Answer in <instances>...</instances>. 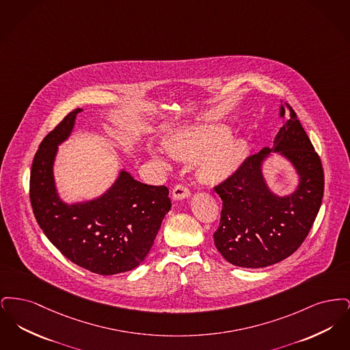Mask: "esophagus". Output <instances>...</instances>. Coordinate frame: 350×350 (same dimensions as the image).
Wrapping results in <instances>:
<instances>
[{"mask_svg":"<svg viewBox=\"0 0 350 350\" xmlns=\"http://www.w3.org/2000/svg\"><path fill=\"white\" fill-rule=\"evenodd\" d=\"M190 194H191V193H190V189H189L186 185H183V183L176 185L174 189H173V193H172L173 200H176L187 198V197H190Z\"/></svg>","mask_w":350,"mask_h":350,"instance_id":"34e87169","label":"esophagus"}]
</instances>
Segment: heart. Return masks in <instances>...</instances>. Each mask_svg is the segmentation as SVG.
I'll return each instance as SVG.
<instances>
[{
	"label": "heart",
	"instance_id": "b5f03b06",
	"mask_svg": "<svg viewBox=\"0 0 350 350\" xmlns=\"http://www.w3.org/2000/svg\"><path fill=\"white\" fill-rule=\"evenodd\" d=\"M231 131L223 126L194 130L174 136L167 148L178 159L200 160V177L206 181H217L227 177L239 165L244 156L245 144L240 140L228 142ZM150 153L169 167L167 152L150 148Z\"/></svg>",
	"mask_w": 350,
	"mask_h": 350
}]
</instances>
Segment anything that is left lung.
Segmentation results:
<instances>
[{
  "label": "left lung",
  "instance_id": "left-lung-1",
  "mask_svg": "<svg viewBox=\"0 0 350 350\" xmlns=\"http://www.w3.org/2000/svg\"><path fill=\"white\" fill-rule=\"evenodd\" d=\"M286 117L274 148L248 156L230 177L214 186L223 202L215 247L232 265L265 267L299 248L317 219L324 194L321 160L293 107L281 105ZM271 151L288 158L300 174L299 189L287 198L273 195L262 177V161Z\"/></svg>",
  "mask_w": 350,
  "mask_h": 350
}]
</instances>
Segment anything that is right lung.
<instances>
[{
    "instance_id": "1",
    "label": "right lung",
    "mask_w": 350,
    "mask_h": 350,
    "mask_svg": "<svg viewBox=\"0 0 350 350\" xmlns=\"http://www.w3.org/2000/svg\"><path fill=\"white\" fill-rule=\"evenodd\" d=\"M75 109L40 143L30 174L33 215L51 243L73 264L100 275L139 267L150 253L161 221L172 207L167 186L133 180L124 170L97 200L67 204L53 181L57 146L72 133Z\"/></svg>"
}]
</instances>
